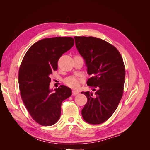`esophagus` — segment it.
<instances>
[{"label":"esophagus","instance_id":"esophagus-1","mask_svg":"<svg viewBox=\"0 0 150 150\" xmlns=\"http://www.w3.org/2000/svg\"><path fill=\"white\" fill-rule=\"evenodd\" d=\"M78 94H79V91H76V90H73V91H72V94L73 95V96H76V95Z\"/></svg>","mask_w":150,"mask_h":150}]
</instances>
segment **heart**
Segmentation results:
<instances>
[{
    "label": "heart",
    "instance_id": "obj_1",
    "mask_svg": "<svg viewBox=\"0 0 150 150\" xmlns=\"http://www.w3.org/2000/svg\"><path fill=\"white\" fill-rule=\"evenodd\" d=\"M83 80L82 77L78 78L76 76H70L64 80V83L69 87L72 88H77L80 84V83Z\"/></svg>",
    "mask_w": 150,
    "mask_h": 150
}]
</instances>
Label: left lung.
<instances>
[{
	"label": "left lung",
	"mask_w": 150,
	"mask_h": 150,
	"mask_svg": "<svg viewBox=\"0 0 150 150\" xmlns=\"http://www.w3.org/2000/svg\"><path fill=\"white\" fill-rule=\"evenodd\" d=\"M76 47L87 66V84L95 93L81 92L88 101L81 111L83 119L92 125L101 124L114 113L121 101L125 68L120 52L115 46L94 37L75 36Z\"/></svg>",
	"instance_id": "8db88e82"
}]
</instances>
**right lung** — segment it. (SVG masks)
Returning <instances> with one entry per match:
<instances>
[{
  "instance_id": "1",
  "label": "right lung",
  "mask_w": 150,
  "mask_h": 150,
  "mask_svg": "<svg viewBox=\"0 0 150 150\" xmlns=\"http://www.w3.org/2000/svg\"><path fill=\"white\" fill-rule=\"evenodd\" d=\"M71 37L40 40L27 51L19 71L21 98L33 120L40 125H53L59 120L62 101L71 96V89L62 86L49 88L50 75L57 69L63 54L74 46Z\"/></svg>"
}]
</instances>
